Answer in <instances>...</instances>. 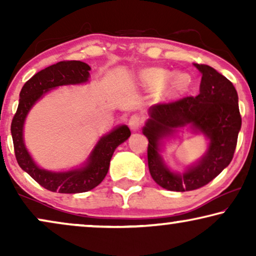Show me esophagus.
I'll return each mask as SVG.
<instances>
[{"label":"esophagus","instance_id":"1","mask_svg":"<svg viewBox=\"0 0 256 256\" xmlns=\"http://www.w3.org/2000/svg\"><path fill=\"white\" fill-rule=\"evenodd\" d=\"M143 122H144V118H143L142 115L134 114V115H132L130 118H129L128 126L132 132H136V130H138L140 128H141Z\"/></svg>","mask_w":256,"mask_h":256}]
</instances>
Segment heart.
Wrapping results in <instances>:
<instances>
[{
    "label": "heart",
    "mask_w": 256,
    "mask_h": 256,
    "mask_svg": "<svg viewBox=\"0 0 256 256\" xmlns=\"http://www.w3.org/2000/svg\"><path fill=\"white\" fill-rule=\"evenodd\" d=\"M157 76H160V79L163 80V82H168L171 78V76H172V73L170 71H164V70H160V71H157Z\"/></svg>",
    "instance_id": "obj_1"
}]
</instances>
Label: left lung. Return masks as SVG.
Returning a JSON list of instances; mask_svg holds the SVG:
<instances>
[{
    "label": "left lung",
    "mask_w": 256,
    "mask_h": 256,
    "mask_svg": "<svg viewBox=\"0 0 256 256\" xmlns=\"http://www.w3.org/2000/svg\"><path fill=\"white\" fill-rule=\"evenodd\" d=\"M202 73L197 96L154 104L142 129L148 138V166L152 180L170 191H192L216 178L233 158L241 116L238 93L226 76L208 65L194 64ZM190 125L209 140L204 156L183 173L171 172L164 162L162 140L176 128Z\"/></svg>",
    "instance_id": "obj_1"
}]
</instances>
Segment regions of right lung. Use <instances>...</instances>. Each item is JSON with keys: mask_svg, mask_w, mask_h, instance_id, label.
Segmentation results:
<instances>
[{"mask_svg": "<svg viewBox=\"0 0 256 256\" xmlns=\"http://www.w3.org/2000/svg\"><path fill=\"white\" fill-rule=\"evenodd\" d=\"M90 68L79 60L59 62L36 73L20 93V102L12 122V136L18 166L44 188L59 194H82L98 186L106 177L115 149L128 140L130 130L126 124L101 136L82 166L68 171L42 169L32 160L24 143V122L31 108L48 90L59 86L88 82Z\"/></svg>", "mask_w": 256, "mask_h": 256, "instance_id": "right-lung-1", "label": "right lung"}]
</instances>
